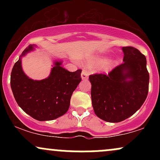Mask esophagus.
<instances>
[{
  "mask_svg": "<svg viewBox=\"0 0 160 160\" xmlns=\"http://www.w3.org/2000/svg\"><path fill=\"white\" fill-rule=\"evenodd\" d=\"M89 78V74L85 71H82L81 73V78L82 80H87Z\"/></svg>",
  "mask_w": 160,
  "mask_h": 160,
  "instance_id": "esophagus-1",
  "label": "esophagus"
}]
</instances>
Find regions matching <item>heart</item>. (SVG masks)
<instances>
[{
    "label": "heart",
    "instance_id": "1",
    "mask_svg": "<svg viewBox=\"0 0 160 160\" xmlns=\"http://www.w3.org/2000/svg\"><path fill=\"white\" fill-rule=\"evenodd\" d=\"M88 66L89 67H101L103 66L102 69L104 71H108L111 69L115 65V62L111 61L108 62V58L107 56H95L94 58H91L89 61L86 62Z\"/></svg>",
    "mask_w": 160,
    "mask_h": 160
}]
</instances>
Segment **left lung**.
I'll return each mask as SVG.
<instances>
[{
  "instance_id": "left-lung-1",
  "label": "left lung",
  "mask_w": 160,
  "mask_h": 160,
  "mask_svg": "<svg viewBox=\"0 0 160 160\" xmlns=\"http://www.w3.org/2000/svg\"><path fill=\"white\" fill-rule=\"evenodd\" d=\"M123 63L108 75L89 76L95 113L106 122H119L133 115L144 104L149 89L146 57L132 47L122 48Z\"/></svg>"
}]
</instances>
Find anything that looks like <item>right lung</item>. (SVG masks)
I'll use <instances>...</instances> for the list:
<instances>
[{"label":"right lung","mask_w":160,"mask_h":160,"mask_svg":"<svg viewBox=\"0 0 160 160\" xmlns=\"http://www.w3.org/2000/svg\"><path fill=\"white\" fill-rule=\"evenodd\" d=\"M35 45L25 49L12 68L10 86L18 105L39 121L52 120L68 110L71 95L81 81V70L70 72L55 61L50 74L41 80H32L24 73L22 58L35 49Z\"/></svg>","instance_id":"right-lung-1"}]
</instances>
